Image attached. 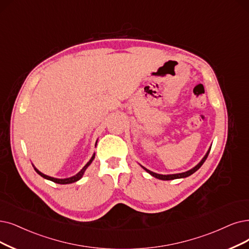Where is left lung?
<instances>
[{
    "label": "left lung",
    "instance_id": "left-lung-1",
    "mask_svg": "<svg viewBox=\"0 0 249 249\" xmlns=\"http://www.w3.org/2000/svg\"><path fill=\"white\" fill-rule=\"evenodd\" d=\"M208 153H210V150L207 151V153L205 154V156L202 158V160H201L199 163H198L195 167H193L192 170H190V171L185 172V173H182V174H175V175H158V174H155V173H153V172H150V171L147 170V168H145V167H143V168H144V170H145L147 173H149V174H150L151 176H153V177H155V178H159V180L168 181V180H175V178H186V177H189L190 175L194 174V173L198 170V168H199V167L203 164V162L206 160V158H207V156H208Z\"/></svg>",
    "mask_w": 249,
    "mask_h": 249
}]
</instances>
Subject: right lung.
<instances>
[{"label":"right lung","instance_id":"1","mask_svg":"<svg viewBox=\"0 0 249 249\" xmlns=\"http://www.w3.org/2000/svg\"><path fill=\"white\" fill-rule=\"evenodd\" d=\"M95 158V154L92 156V158L90 159V161H89L83 168L81 170V172L79 173H77L75 176H73V177H71V178H52V177H49V176H46V175H44L43 173H41L39 171H37L36 168L35 167V171L41 176V177H43V178H47V180H50V181H52V182H54V183H57V184H71V183H74V182H76V181H78L79 178H81L82 177H83V175H84V173H85V171L87 170V167L91 164V162L93 161V159Z\"/></svg>","mask_w":249,"mask_h":249}]
</instances>
